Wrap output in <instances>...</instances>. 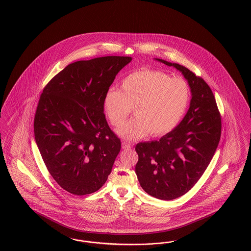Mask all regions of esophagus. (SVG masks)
<instances>
[{"label": "esophagus", "instance_id": "esophagus-1", "mask_svg": "<svg viewBox=\"0 0 251 251\" xmlns=\"http://www.w3.org/2000/svg\"><path fill=\"white\" fill-rule=\"evenodd\" d=\"M122 148L124 150H129L131 148V145L129 143H126V142H123L122 144Z\"/></svg>", "mask_w": 251, "mask_h": 251}]
</instances>
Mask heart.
Wrapping results in <instances>:
<instances>
[{"label":"heart","mask_w":251,"mask_h":251,"mask_svg":"<svg viewBox=\"0 0 251 251\" xmlns=\"http://www.w3.org/2000/svg\"><path fill=\"white\" fill-rule=\"evenodd\" d=\"M190 88L182 78L152 69H141L127 75L121 91L109 89L104 98V110L110 124L120 127L132 108L135 117L118 129L128 141L140 140L149 133L165 135L176 127L188 107Z\"/></svg>","instance_id":"heart-1"}]
</instances>
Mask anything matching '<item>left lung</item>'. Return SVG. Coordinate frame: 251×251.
Here are the masks:
<instances>
[{
    "instance_id": "8db88e82",
    "label": "left lung",
    "mask_w": 251,
    "mask_h": 251,
    "mask_svg": "<svg viewBox=\"0 0 251 251\" xmlns=\"http://www.w3.org/2000/svg\"><path fill=\"white\" fill-rule=\"evenodd\" d=\"M175 67L189 83L190 108L176 128L159 141L140 143L135 172L150 196L173 200L186 194L203 176L221 137V114L210 87L199 75L176 63L158 59Z\"/></svg>"
}]
</instances>
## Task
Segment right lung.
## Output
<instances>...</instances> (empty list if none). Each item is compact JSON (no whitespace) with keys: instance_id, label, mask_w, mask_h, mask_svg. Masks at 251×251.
<instances>
[{"instance_id":"1","label":"right lung","mask_w":251,"mask_h":251,"mask_svg":"<svg viewBox=\"0 0 251 251\" xmlns=\"http://www.w3.org/2000/svg\"><path fill=\"white\" fill-rule=\"evenodd\" d=\"M129 56H102L67 66L43 89L34 120L35 142L49 174L75 196L108 179L121 140L108 127L104 98Z\"/></svg>"}]
</instances>
